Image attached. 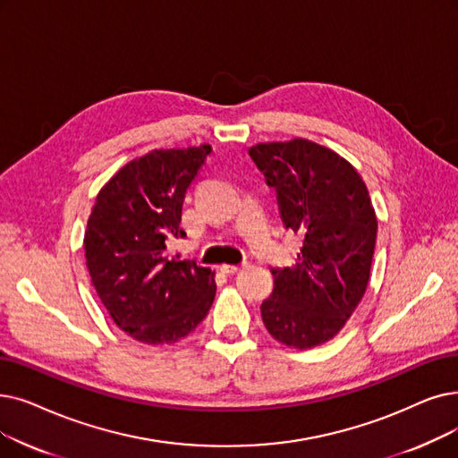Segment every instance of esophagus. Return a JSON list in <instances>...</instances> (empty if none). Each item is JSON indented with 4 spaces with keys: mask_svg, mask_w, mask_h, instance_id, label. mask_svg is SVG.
<instances>
[{
    "mask_svg": "<svg viewBox=\"0 0 458 458\" xmlns=\"http://www.w3.org/2000/svg\"><path fill=\"white\" fill-rule=\"evenodd\" d=\"M242 267H243V266H232V264H223V266H221V271H223V273H226V275H233V273H237V271H242Z\"/></svg>",
    "mask_w": 458,
    "mask_h": 458,
    "instance_id": "1",
    "label": "esophagus"
}]
</instances>
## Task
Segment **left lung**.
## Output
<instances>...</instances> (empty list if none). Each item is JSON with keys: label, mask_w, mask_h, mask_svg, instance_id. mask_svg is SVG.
I'll list each match as a JSON object with an SVG mask.
<instances>
[{"label": "left lung", "mask_w": 458, "mask_h": 458, "mask_svg": "<svg viewBox=\"0 0 458 458\" xmlns=\"http://www.w3.org/2000/svg\"><path fill=\"white\" fill-rule=\"evenodd\" d=\"M249 155L276 191L284 226L303 240L292 267L271 271L264 326L290 348L320 346L344 327L369 284L377 221L367 185L346 158L305 138L256 144Z\"/></svg>", "instance_id": "obj_1"}]
</instances>
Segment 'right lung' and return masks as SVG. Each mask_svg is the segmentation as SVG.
Instances as JSON below:
<instances>
[{
	"label": "right lung",
	"mask_w": 458,
	"mask_h": 458,
	"mask_svg": "<svg viewBox=\"0 0 458 458\" xmlns=\"http://www.w3.org/2000/svg\"><path fill=\"white\" fill-rule=\"evenodd\" d=\"M211 146L153 149L98 191L84 235L86 266L117 327L144 344H174L196 329L215 300V273L172 256L185 237V192Z\"/></svg>",
	"instance_id": "obj_1"
}]
</instances>
